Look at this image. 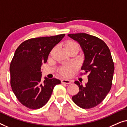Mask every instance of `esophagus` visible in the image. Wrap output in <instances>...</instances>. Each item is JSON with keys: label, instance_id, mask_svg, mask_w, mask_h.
Returning a JSON list of instances; mask_svg holds the SVG:
<instances>
[{"label": "esophagus", "instance_id": "esophagus-1", "mask_svg": "<svg viewBox=\"0 0 127 127\" xmlns=\"http://www.w3.org/2000/svg\"><path fill=\"white\" fill-rule=\"evenodd\" d=\"M62 83H65V84H70L71 83V81L70 80L68 79H63L61 80Z\"/></svg>", "mask_w": 127, "mask_h": 127}]
</instances>
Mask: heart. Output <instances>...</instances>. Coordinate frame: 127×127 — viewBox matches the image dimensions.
<instances>
[{
	"mask_svg": "<svg viewBox=\"0 0 127 127\" xmlns=\"http://www.w3.org/2000/svg\"><path fill=\"white\" fill-rule=\"evenodd\" d=\"M64 48L66 51L69 50H75L79 51L80 46L78 42L73 40H68L64 44ZM75 68V66L72 64L68 65L63 66L59 69L60 74L64 76H69L71 74L72 71Z\"/></svg>",
	"mask_w": 127,
	"mask_h": 127,
	"instance_id": "1",
	"label": "heart"
}]
</instances>
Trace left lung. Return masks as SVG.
<instances>
[{
    "instance_id": "obj_1",
    "label": "left lung",
    "mask_w": 127,
    "mask_h": 127,
    "mask_svg": "<svg viewBox=\"0 0 127 127\" xmlns=\"http://www.w3.org/2000/svg\"><path fill=\"white\" fill-rule=\"evenodd\" d=\"M68 36L79 44L85 56L81 69L89 74L85 86L75 82L79 91L72 96V101L82 108H94L105 99L111 89L115 67L110 51L103 41L93 35L82 33Z\"/></svg>"
}]
</instances>
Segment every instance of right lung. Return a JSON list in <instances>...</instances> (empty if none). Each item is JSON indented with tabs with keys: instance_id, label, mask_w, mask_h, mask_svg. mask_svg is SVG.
<instances>
[{
	"instance_id": "obj_1",
	"label": "right lung",
	"mask_w": 127,
	"mask_h": 127,
	"mask_svg": "<svg viewBox=\"0 0 127 127\" xmlns=\"http://www.w3.org/2000/svg\"><path fill=\"white\" fill-rule=\"evenodd\" d=\"M65 34L30 38L16 49L10 64L11 86L18 101L27 108L37 109L44 106L51 97L59 79L45 78L41 81V67L46 63L50 52Z\"/></svg>"
}]
</instances>
